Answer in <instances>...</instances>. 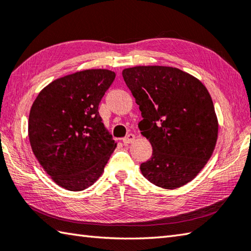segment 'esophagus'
Returning <instances> with one entry per match:
<instances>
[{"label": "esophagus", "mask_w": 251, "mask_h": 251, "mask_svg": "<svg viewBox=\"0 0 251 251\" xmlns=\"http://www.w3.org/2000/svg\"><path fill=\"white\" fill-rule=\"evenodd\" d=\"M135 138H136L135 135L128 134V135H127V136L125 137V138H123V142H124L125 145H127V144H131V142L135 140Z\"/></svg>", "instance_id": "esophagus-1"}]
</instances>
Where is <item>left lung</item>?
Returning <instances> with one entry per match:
<instances>
[{
	"mask_svg": "<svg viewBox=\"0 0 251 251\" xmlns=\"http://www.w3.org/2000/svg\"><path fill=\"white\" fill-rule=\"evenodd\" d=\"M122 74L141 111V135L153 150L140 165L142 175L164 189L189 183L207 164L218 139L207 88L175 67L135 66Z\"/></svg>",
	"mask_w": 251,
	"mask_h": 251,
	"instance_id": "left-lung-1",
	"label": "left lung"
}]
</instances>
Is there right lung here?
<instances>
[{"label": "right lung", "mask_w": 251, "mask_h": 251, "mask_svg": "<svg viewBox=\"0 0 251 251\" xmlns=\"http://www.w3.org/2000/svg\"><path fill=\"white\" fill-rule=\"evenodd\" d=\"M114 78L109 70L74 73L49 83L32 103V152L53 181L67 190L80 191L97 181L116 148L98 111Z\"/></svg>", "instance_id": "1"}]
</instances>
